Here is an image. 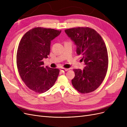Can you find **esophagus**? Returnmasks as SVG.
I'll list each match as a JSON object with an SVG mask.
<instances>
[{
	"mask_svg": "<svg viewBox=\"0 0 127 127\" xmlns=\"http://www.w3.org/2000/svg\"><path fill=\"white\" fill-rule=\"evenodd\" d=\"M60 71H67L68 70H69V69H67V68H61L60 69Z\"/></svg>",
	"mask_w": 127,
	"mask_h": 127,
	"instance_id": "1",
	"label": "esophagus"
}]
</instances>
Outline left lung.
I'll use <instances>...</instances> for the list:
<instances>
[{"mask_svg":"<svg viewBox=\"0 0 127 127\" xmlns=\"http://www.w3.org/2000/svg\"><path fill=\"white\" fill-rule=\"evenodd\" d=\"M76 45V52L82 57L85 66L82 70L75 69L73 86L81 93L93 92L100 86L108 68L106 45L101 35L93 29L77 27L64 30Z\"/></svg>","mask_w":127,"mask_h":127,"instance_id":"8db88e82","label":"left lung"}]
</instances>
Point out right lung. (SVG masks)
Listing matches in <instances>:
<instances>
[{
  "instance_id": "obj_1",
  "label": "right lung",
  "mask_w": 127,
  "mask_h": 127,
  "mask_svg": "<svg viewBox=\"0 0 127 127\" xmlns=\"http://www.w3.org/2000/svg\"><path fill=\"white\" fill-rule=\"evenodd\" d=\"M61 31L38 27L27 32L18 45L16 63L21 78L30 90L42 93L54 85L59 69L43 66L50 51L51 41Z\"/></svg>"
}]
</instances>
